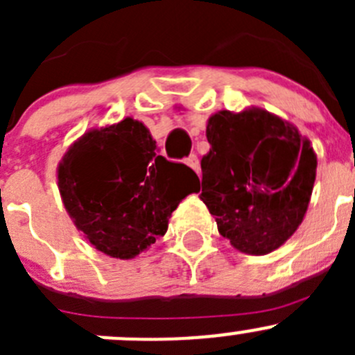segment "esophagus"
I'll list each match as a JSON object with an SVG mask.
<instances>
[{"label":"esophagus","mask_w":355,"mask_h":355,"mask_svg":"<svg viewBox=\"0 0 355 355\" xmlns=\"http://www.w3.org/2000/svg\"><path fill=\"white\" fill-rule=\"evenodd\" d=\"M185 164H187V166H191L192 170L196 171V173H199V171H200L199 159H198V156H196V155H191V156H189L187 159H185Z\"/></svg>","instance_id":"obj_1"}]
</instances>
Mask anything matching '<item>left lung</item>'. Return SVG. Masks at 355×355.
Returning a JSON list of instances; mask_svg holds the SVG:
<instances>
[{
  "mask_svg": "<svg viewBox=\"0 0 355 355\" xmlns=\"http://www.w3.org/2000/svg\"><path fill=\"white\" fill-rule=\"evenodd\" d=\"M200 199L237 250L264 256L306 216L316 153L297 127L263 108L218 111L206 125Z\"/></svg>",
  "mask_w": 355,
  "mask_h": 355,
  "instance_id": "obj_1",
  "label": "left lung"
}]
</instances>
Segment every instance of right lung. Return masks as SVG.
<instances>
[{
  "label": "right lung",
  "mask_w": 355,
  "mask_h": 355,
  "mask_svg": "<svg viewBox=\"0 0 355 355\" xmlns=\"http://www.w3.org/2000/svg\"><path fill=\"white\" fill-rule=\"evenodd\" d=\"M142 121L127 116L91 128L58 164V189L68 216L98 250L134 259L168 230L182 199L199 191V178L182 163L156 155Z\"/></svg>",
  "instance_id": "right-lung-1"
}]
</instances>
